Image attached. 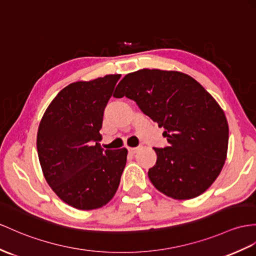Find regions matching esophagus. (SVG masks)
I'll use <instances>...</instances> for the list:
<instances>
[{"instance_id":"1","label":"esophagus","mask_w":256,"mask_h":256,"mask_svg":"<svg viewBox=\"0 0 256 256\" xmlns=\"http://www.w3.org/2000/svg\"><path fill=\"white\" fill-rule=\"evenodd\" d=\"M128 151L130 154H134L139 151V148H128Z\"/></svg>"}]
</instances>
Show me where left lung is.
<instances>
[{
    "label": "left lung",
    "mask_w": 256,
    "mask_h": 256,
    "mask_svg": "<svg viewBox=\"0 0 256 256\" xmlns=\"http://www.w3.org/2000/svg\"><path fill=\"white\" fill-rule=\"evenodd\" d=\"M113 96L134 100L165 130L170 146L153 148L158 158L148 172L155 188L175 200L196 198L210 188L225 164L229 127L220 104L196 79L144 68L126 74Z\"/></svg>",
    "instance_id": "1"
}]
</instances>
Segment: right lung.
<instances>
[{
	"label": "right lung",
	"instance_id": "add662e5",
	"mask_svg": "<svg viewBox=\"0 0 256 256\" xmlns=\"http://www.w3.org/2000/svg\"><path fill=\"white\" fill-rule=\"evenodd\" d=\"M120 74L76 81L60 90L42 116L36 134L39 162L48 184L62 201L90 210L114 198L127 148L103 150V113Z\"/></svg>",
	"mask_w": 256,
	"mask_h": 256
}]
</instances>
